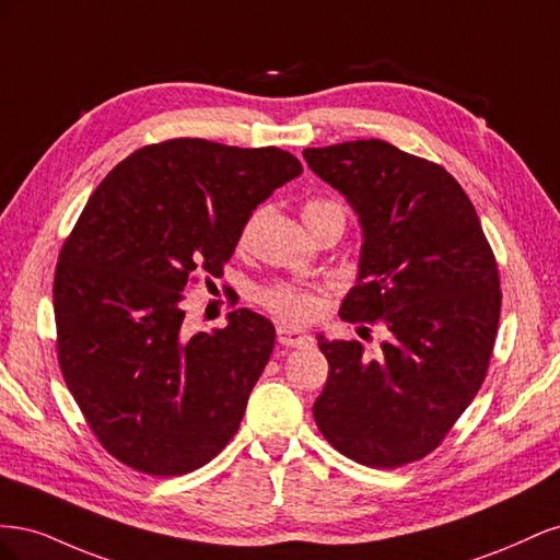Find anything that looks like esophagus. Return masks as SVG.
Segmentation results:
<instances>
[{
    "mask_svg": "<svg viewBox=\"0 0 560 560\" xmlns=\"http://www.w3.org/2000/svg\"><path fill=\"white\" fill-rule=\"evenodd\" d=\"M278 343L287 346V348H303V346L311 343V334L299 329V327L280 325L278 327Z\"/></svg>",
    "mask_w": 560,
    "mask_h": 560,
    "instance_id": "obj_1",
    "label": "esophagus"
}]
</instances>
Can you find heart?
I'll use <instances>...</instances> for the list:
<instances>
[{"label": "heart", "mask_w": 560, "mask_h": 560, "mask_svg": "<svg viewBox=\"0 0 560 560\" xmlns=\"http://www.w3.org/2000/svg\"><path fill=\"white\" fill-rule=\"evenodd\" d=\"M325 210H341V208L331 200H311L308 206L303 208V217L313 212H325ZM259 301L270 313H276L278 317H284V319H294V322L311 319L317 313V296L311 290H303L299 284L278 282V284L264 287L259 292Z\"/></svg>", "instance_id": "heart-1"}]
</instances>
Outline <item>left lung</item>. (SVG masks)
<instances>
[{
	"label": "left lung",
	"instance_id": "1",
	"mask_svg": "<svg viewBox=\"0 0 560 560\" xmlns=\"http://www.w3.org/2000/svg\"><path fill=\"white\" fill-rule=\"evenodd\" d=\"M362 224L346 322H381L378 358L360 341L317 346L329 362L313 404L322 436L350 460L393 469L432 453L477 397L500 322V276L463 186L442 165L383 140L303 151Z\"/></svg>",
	"mask_w": 560,
	"mask_h": 560
}]
</instances>
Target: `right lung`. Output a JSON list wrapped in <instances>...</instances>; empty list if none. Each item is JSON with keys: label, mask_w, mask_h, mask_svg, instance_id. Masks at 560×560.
Here are the masks:
<instances>
[{"label": "right lung", "mask_w": 560, "mask_h": 560, "mask_svg": "<svg viewBox=\"0 0 560 560\" xmlns=\"http://www.w3.org/2000/svg\"><path fill=\"white\" fill-rule=\"evenodd\" d=\"M301 173L278 147L179 138L132 151L89 198L56 266L58 362L118 463L179 477L238 432L276 329L238 308L189 334L184 292L222 278L252 210Z\"/></svg>", "instance_id": "obj_1"}]
</instances>
